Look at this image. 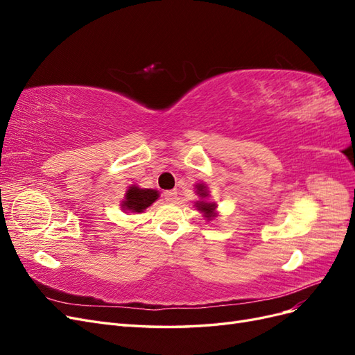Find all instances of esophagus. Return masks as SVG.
Masks as SVG:
<instances>
[{"label": "esophagus", "mask_w": 355, "mask_h": 355, "mask_svg": "<svg viewBox=\"0 0 355 355\" xmlns=\"http://www.w3.org/2000/svg\"><path fill=\"white\" fill-rule=\"evenodd\" d=\"M164 198L168 202H175L178 200V191L176 189H171V191H166L164 192Z\"/></svg>", "instance_id": "1"}]
</instances>
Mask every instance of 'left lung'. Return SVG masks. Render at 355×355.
<instances>
[{"mask_svg": "<svg viewBox=\"0 0 355 355\" xmlns=\"http://www.w3.org/2000/svg\"><path fill=\"white\" fill-rule=\"evenodd\" d=\"M196 194L200 197L198 201H196V207L200 213H202V218H206L207 222L218 218V204L209 201L210 191L206 184H197L196 185Z\"/></svg>", "mask_w": 355, "mask_h": 355, "instance_id": "obj_1", "label": "left lung"}]
</instances>
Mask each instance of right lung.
<instances>
[{"mask_svg":"<svg viewBox=\"0 0 355 355\" xmlns=\"http://www.w3.org/2000/svg\"><path fill=\"white\" fill-rule=\"evenodd\" d=\"M159 197V192L151 188H139L130 185L127 188L124 198L121 200V210L124 213H142Z\"/></svg>","mask_w":355,"mask_h":355,"instance_id":"1","label":"right lung"}]
</instances>
